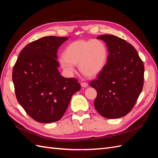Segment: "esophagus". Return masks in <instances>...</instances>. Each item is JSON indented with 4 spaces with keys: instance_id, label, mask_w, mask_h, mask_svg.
Returning <instances> with one entry per match:
<instances>
[{
    "instance_id": "1",
    "label": "esophagus",
    "mask_w": 158,
    "mask_h": 158,
    "mask_svg": "<svg viewBox=\"0 0 158 158\" xmlns=\"http://www.w3.org/2000/svg\"><path fill=\"white\" fill-rule=\"evenodd\" d=\"M81 87H86L88 86V83L86 82H82L81 83Z\"/></svg>"
}]
</instances>
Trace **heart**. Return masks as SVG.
<instances>
[{
  "mask_svg": "<svg viewBox=\"0 0 158 158\" xmlns=\"http://www.w3.org/2000/svg\"><path fill=\"white\" fill-rule=\"evenodd\" d=\"M108 50L100 40H79L67 46L64 55L59 58L62 68L69 75L75 71L79 64L80 71L87 77L98 75L106 64Z\"/></svg>",
  "mask_w": 158,
  "mask_h": 158,
  "instance_id": "b5f03b06",
  "label": "heart"
}]
</instances>
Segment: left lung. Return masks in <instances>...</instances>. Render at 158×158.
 Wrapping results in <instances>:
<instances>
[{
  "instance_id": "obj_1",
  "label": "left lung",
  "mask_w": 158,
  "mask_h": 158,
  "mask_svg": "<svg viewBox=\"0 0 158 158\" xmlns=\"http://www.w3.org/2000/svg\"><path fill=\"white\" fill-rule=\"evenodd\" d=\"M97 38L106 43L109 54L103 70L90 82L97 91L94 106L103 117L118 118L131 112L141 92L143 62L124 40L107 34Z\"/></svg>"
}]
</instances>
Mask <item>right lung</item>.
Listing matches in <instances>:
<instances>
[{
	"label": "right lung",
	"instance_id": "add662e5",
	"mask_svg": "<svg viewBox=\"0 0 158 158\" xmlns=\"http://www.w3.org/2000/svg\"><path fill=\"white\" fill-rule=\"evenodd\" d=\"M67 40L46 36L29 43L22 49L13 67L17 100L37 122L59 120L73 95L81 89L77 79L63 77L58 70L57 50Z\"/></svg>",
	"mask_w": 158,
	"mask_h": 158
}]
</instances>
